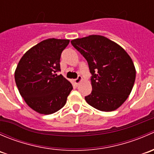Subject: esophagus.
<instances>
[{"label":"esophagus","mask_w":154,"mask_h":154,"mask_svg":"<svg viewBox=\"0 0 154 154\" xmlns=\"http://www.w3.org/2000/svg\"><path fill=\"white\" fill-rule=\"evenodd\" d=\"M81 80H82V77L80 75H79L78 77H77V78L74 80V83H75L76 85H78L79 83H80Z\"/></svg>","instance_id":"obj_1"}]
</instances>
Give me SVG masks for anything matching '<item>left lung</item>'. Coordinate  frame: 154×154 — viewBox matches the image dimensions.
I'll return each mask as SVG.
<instances>
[{"label": "left lung", "mask_w": 154, "mask_h": 154, "mask_svg": "<svg viewBox=\"0 0 154 154\" xmlns=\"http://www.w3.org/2000/svg\"><path fill=\"white\" fill-rule=\"evenodd\" d=\"M88 63L92 91L85 97L90 106L103 112L116 110L127 100L136 79L132 59L104 36L91 35L71 42Z\"/></svg>", "instance_id": "obj_1"}]
</instances>
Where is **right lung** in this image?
<instances>
[{
    "instance_id": "right-lung-1",
    "label": "right lung",
    "mask_w": 154,
    "mask_h": 154,
    "mask_svg": "<svg viewBox=\"0 0 154 154\" xmlns=\"http://www.w3.org/2000/svg\"><path fill=\"white\" fill-rule=\"evenodd\" d=\"M69 40L48 38L24 54L15 72V80L27 104L40 114L56 112L65 106L73 86L62 74L60 57Z\"/></svg>"
}]
</instances>
